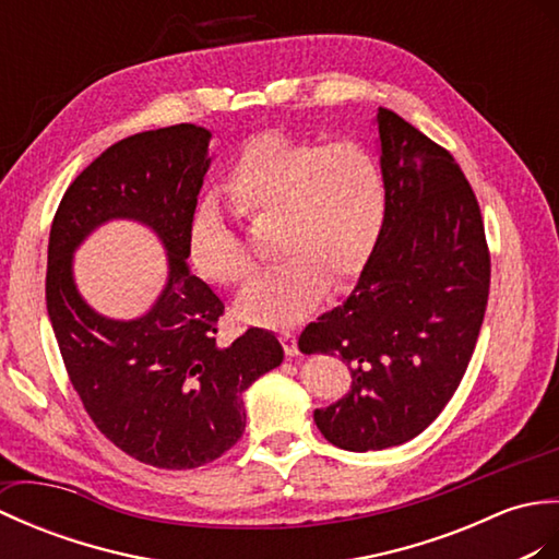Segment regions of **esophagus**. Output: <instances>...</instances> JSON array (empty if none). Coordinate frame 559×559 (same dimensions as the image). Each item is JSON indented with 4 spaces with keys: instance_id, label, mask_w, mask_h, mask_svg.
<instances>
[{
    "instance_id": "34e87169",
    "label": "esophagus",
    "mask_w": 559,
    "mask_h": 559,
    "mask_svg": "<svg viewBox=\"0 0 559 559\" xmlns=\"http://www.w3.org/2000/svg\"><path fill=\"white\" fill-rule=\"evenodd\" d=\"M280 340L284 344V352H287V356H299V344H296V334L294 332H282Z\"/></svg>"
}]
</instances>
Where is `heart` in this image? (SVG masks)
Here are the masks:
<instances>
[{"mask_svg":"<svg viewBox=\"0 0 559 559\" xmlns=\"http://www.w3.org/2000/svg\"><path fill=\"white\" fill-rule=\"evenodd\" d=\"M225 193L251 222H275L270 246L282 263L248 282L237 299L241 318L270 325L311 313L330 280L344 284L361 275L388 213V186L366 147L284 133H263L243 147ZM186 253L198 275L217 284H237L255 267L213 201L195 207Z\"/></svg>","mask_w":559,"mask_h":559,"instance_id":"obj_1","label":"heart"}]
</instances>
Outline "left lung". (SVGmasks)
Here are the masks:
<instances>
[{
  "label": "left lung",
  "instance_id": "left-lung-1",
  "mask_svg": "<svg viewBox=\"0 0 559 559\" xmlns=\"http://www.w3.org/2000/svg\"><path fill=\"white\" fill-rule=\"evenodd\" d=\"M388 213L373 255L342 306L299 337L337 354L352 390L316 408L325 440L384 450L424 432L462 382L483 325L490 253L476 193L454 157L392 109H378Z\"/></svg>",
  "mask_w": 559,
  "mask_h": 559
}]
</instances>
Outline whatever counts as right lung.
Returning <instances> with one entry per match:
<instances>
[{
  "mask_svg": "<svg viewBox=\"0 0 559 559\" xmlns=\"http://www.w3.org/2000/svg\"><path fill=\"white\" fill-rule=\"evenodd\" d=\"M210 139L203 127L177 123L107 147L61 198L47 248V313L85 412L121 452L171 471L234 448L246 428L241 394L284 358L275 334L260 328L217 344L225 304L186 263ZM111 218L151 226L168 253L164 294L133 321L100 317L72 282L75 248Z\"/></svg>",
  "mask_w": 559,
  "mask_h": 559,
  "instance_id": "obj_1",
  "label": "right lung"
}]
</instances>
